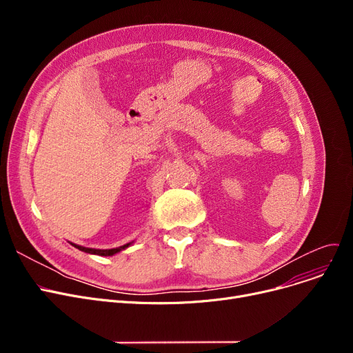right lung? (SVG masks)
<instances>
[{
  "instance_id": "right-lung-1",
  "label": "right lung",
  "mask_w": 353,
  "mask_h": 353,
  "mask_svg": "<svg viewBox=\"0 0 353 353\" xmlns=\"http://www.w3.org/2000/svg\"><path fill=\"white\" fill-rule=\"evenodd\" d=\"M74 248H77L81 252H85V253H90V254H99V256H113L124 249H127L132 243H127L124 246H120V248H114V249H91V248H84V246H79V245H74L71 243Z\"/></svg>"
}]
</instances>
